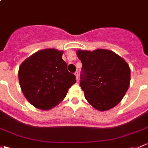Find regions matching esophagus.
Segmentation results:
<instances>
[{
    "label": "esophagus",
    "instance_id": "esophagus-1",
    "mask_svg": "<svg viewBox=\"0 0 148 148\" xmlns=\"http://www.w3.org/2000/svg\"><path fill=\"white\" fill-rule=\"evenodd\" d=\"M74 74H75L76 79H77V80H78V79H79V72H78V71H76V72L74 73Z\"/></svg>",
    "mask_w": 148,
    "mask_h": 148
}]
</instances>
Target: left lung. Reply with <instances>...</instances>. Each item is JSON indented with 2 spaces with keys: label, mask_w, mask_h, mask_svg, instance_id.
I'll use <instances>...</instances> for the list:
<instances>
[{
  "label": "left lung",
  "mask_w": 148,
  "mask_h": 148,
  "mask_svg": "<svg viewBox=\"0 0 148 148\" xmlns=\"http://www.w3.org/2000/svg\"><path fill=\"white\" fill-rule=\"evenodd\" d=\"M82 63L80 86L85 99L98 111H108L125 96L130 81L128 64L111 50H77Z\"/></svg>",
  "instance_id": "1"
}]
</instances>
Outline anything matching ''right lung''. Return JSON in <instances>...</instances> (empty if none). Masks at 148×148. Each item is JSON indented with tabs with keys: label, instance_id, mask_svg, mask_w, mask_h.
<instances>
[{
	"label": "right lung",
	"instance_id": "add662e5",
	"mask_svg": "<svg viewBox=\"0 0 148 148\" xmlns=\"http://www.w3.org/2000/svg\"><path fill=\"white\" fill-rule=\"evenodd\" d=\"M63 51L46 49L26 59L18 71L20 86L27 100L37 108H54L76 83V77L68 71L62 60Z\"/></svg>",
	"mask_w": 148,
	"mask_h": 148
}]
</instances>
